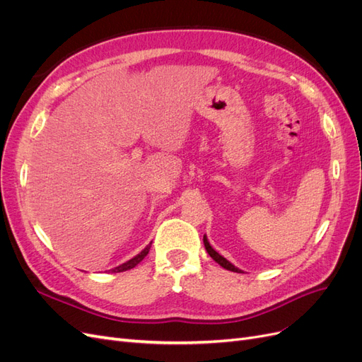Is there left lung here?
Here are the masks:
<instances>
[{
    "label": "left lung",
    "mask_w": 362,
    "mask_h": 362,
    "mask_svg": "<svg viewBox=\"0 0 362 362\" xmlns=\"http://www.w3.org/2000/svg\"><path fill=\"white\" fill-rule=\"evenodd\" d=\"M204 245H205V249H206V252H208V255H210L217 264H221L223 269H226V270H231V272H237V273H243V270H240L238 267H235L233 262H229L226 258H223L221 254H218V252H216L213 247H211V245H210V242H208V238H206V235H204Z\"/></svg>",
    "instance_id": "8db88e82"
}]
</instances>
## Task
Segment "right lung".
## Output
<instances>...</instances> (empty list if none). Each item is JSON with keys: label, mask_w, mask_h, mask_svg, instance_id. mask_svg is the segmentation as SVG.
<instances>
[{"label": "right lung", "mask_w": 362, "mask_h": 362, "mask_svg": "<svg viewBox=\"0 0 362 362\" xmlns=\"http://www.w3.org/2000/svg\"><path fill=\"white\" fill-rule=\"evenodd\" d=\"M151 245H152V242L140 252V254H137L134 258H131V259H128L127 262H124V264H120V266H117V267H115V269H112V272L113 273H117V272H125V270H129V269H133V267H136L139 262L144 259L146 255H148V252H149V249H151Z\"/></svg>", "instance_id": "obj_1"}]
</instances>
